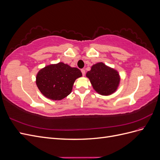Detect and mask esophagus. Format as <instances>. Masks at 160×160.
Segmentation results:
<instances>
[{
	"instance_id": "esophagus-1",
	"label": "esophagus",
	"mask_w": 160,
	"mask_h": 160,
	"mask_svg": "<svg viewBox=\"0 0 160 160\" xmlns=\"http://www.w3.org/2000/svg\"><path fill=\"white\" fill-rule=\"evenodd\" d=\"M81 72H82V75H83V76H85V69H81Z\"/></svg>"
}]
</instances>
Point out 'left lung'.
Instances as JSON below:
<instances>
[{
	"label": "left lung",
	"instance_id": "left-lung-1",
	"mask_svg": "<svg viewBox=\"0 0 160 160\" xmlns=\"http://www.w3.org/2000/svg\"><path fill=\"white\" fill-rule=\"evenodd\" d=\"M88 77L95 91L101 95H109L117 90L120 77L118 71L105 65L103 62H98L88 71Z\"/></svg>",
	"mask_w": 160,
	"mask_h": 160
}]
</instances>
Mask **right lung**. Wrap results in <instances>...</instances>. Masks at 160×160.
<instances>
[{
  "label": "right lung",
  "instance_id": "right-lung-1",
  "mask_svg": "<svg viewBox=\"0 0 160 160\" xmlns=\"http://www.w3.org/2000/svg\"><path fill=\"white\" fill-rule=\"evenodd\" d=\"M81 71L60 62L45 67L38 72L36 84L41 93L52 100H61L71 93Z\"/></svg>",
  "mask_w": 160,
  "mask_h": 160
}]
</instances>
